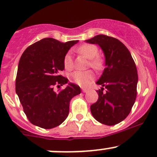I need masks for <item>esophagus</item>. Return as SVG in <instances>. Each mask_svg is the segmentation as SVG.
I'll use <instances>...</instances> for the list:
<instances>
[{"label":"esophagus","mask_w":157,"mask_h":157,"mask_svg":"<svg viewBox=\"0 0 157 157\" xmlns=\"http://www.w3.org/2000/svg\"><path fill=\"white\" fill-rule=\"evenodd\" d=\"M82 91H83V93H87L88 90H86V89H82Z\"/></svg>","instance_id":"esophagus-1"}]
</instances>
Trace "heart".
<instances>
[{
    "mask_svg": "<svg viewBox=\"0 0 157 157\" xmlns=\"http://www.w3.org/2000/svg\"><path fill=\"white\" fill-rule=\"evenodd\" d=\"M79 53L83 55L86 58L90 59V65L96 70H100L103 65L102 58L97 56L98 48L91 44H84L77 49ZM64 65L66 70H71L74 66L72 56L71 52H68L64 58ZM94 74L91 71H77L73 72L70 76V79L73 83L81 86H86L94 80Z\"/></svg>",
    "mask_w": 157,
    "mask_h": 157,
    "instance_id": "1",
    "label": "heart"
}]
</instances>
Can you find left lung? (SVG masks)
I'll list each match as a JSON object with an SVG mask.
<instances>
[{
	"label": "left lung",
	"mask_w": 157,
	"mask_h": 157,
	"mask_svg": "<svg viewBox=\"0 0 157 157\" xmlns=\"http://www.w3.org/2000/svg\"><path fill=\"white\" fill-rule=\"evenodd\" d=\"M99 45L105 55V69L96 84L99 99L91 105L95 119L106 125H115L129 115L137 96V71L125 45L113 37L98 35L86 40ZM106 91H103L104 88Z\"/></svg>",
	"instance_id": "obj_1"
}]
</instances>
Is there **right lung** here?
<instances>
[{"instance_id": "1", "label": "right lung", "mask_w": 157, "mask_h": 157, "mask_svg": "<svg viewBox=\"0 0 157 157\" xmlns=\"http://www.w3.org/2000/svg\"><path fill=\"white\" fill-rule=\"evenodd\" d=\"M78 42H61L45 38L28 47L22 55L16 78V93L29 121L34 125L51 129L60 125L69 114L70 101L80 93L77 85L69 83L57 93L53 86L68 82L60 75L64 58Z\"/></svg>"}]
</instances>
